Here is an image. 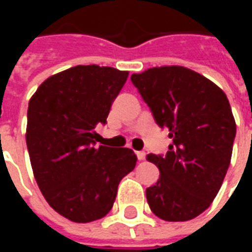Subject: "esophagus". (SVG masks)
Wrapping results in <instances>:
<instances>
[{
    "instance_id": "esophagus-1",
    "label": "esophagus",
    "mask_w": 252,
    "mask_h": 252,
    "mask_svg": "<svg viewBox=\"0 0 252 252\" xmlns=\"http://www.w3.org/2000/svg\"><path fill=\"white\" fill-rule=\"evenodd\" d=\"M136 157L139 160H144L146 159V153L144 151H136Z\"/></svg>"
}]
</instances>
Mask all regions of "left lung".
<instances>
[{
  "mask_svg": "<svg viewBox=\"0 0 252 252\" xmlns=\"http://www.w3.org/2000/svg\"><path fill=\"white\" fill-rule=\"evenodd\" d=\"M131 81L173 140L166 155H147L160 171L146 190L148 205L166 221L191 220L215 200L231 162L236 124L229 101L217 85L182 66L153 67Z\"/></svg>",
  "mask_w": 252,
  "mask_h": 252,
  "instance_id": "1",
  "label": "left lung"
}]
</instances>
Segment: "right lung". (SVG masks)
<instances>
[{
    "label": "right lung",
    "mask_w": 252,
    "mask_h": 252,
    "mask_svg": "<svg viewBox=\"0 0 252 252\" xmlns=\"http://www.w3.org/2000/svg\"><path fill=\"white\" fill-rule=\"evenodd\" d=\"M128 71L75 66L47 78L28 105L27 147L39 189L52 209L75 222L106 216L117 186L135 169L129 148L95 147Z\"/></svg>",
    "instance_id": "1"
}]
</instances>
